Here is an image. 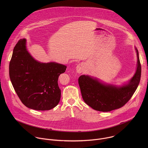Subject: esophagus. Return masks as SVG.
<instances>
[{
	"instance_id": "esophagus-1",
	"label": "esophagus",
	"mask_w": 148,
	"mask_h": 148,
	"mask_svg": "<svg viewBox=\"0 0 148 148\" xmlns=\"http://www.w3.org/2000/svg\"><path fill=\"white\" fill-rule=\"evenodd\" d=\"M76 70L78 73H82L84 70V65L83 64H79L76 66Z\"/></svg>"
}]
</instances>
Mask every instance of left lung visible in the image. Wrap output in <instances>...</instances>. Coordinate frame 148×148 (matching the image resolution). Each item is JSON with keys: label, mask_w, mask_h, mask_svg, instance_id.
<instances>
[{"label": "left lung", "mask_w": 148, "mask_h": 148, "mask_svg": "<svg viewBox=\"0 0 148 148\" xmlns=\"http://www.w3.org/2000/svg\"><path fill=\"white\" fill-rule=\"evenodd\" d=\"M137 56L136 72L128 84L117 87L104 84L97 79L88 75H82L79 78L82 97L88 106L96 110L109 112L124 106L131 99L139 84L141 65L138 51L136 48Z\"/></svg>", "instance_id": "obj_1"}]
</instances>
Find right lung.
<instances>
[{
  "label": "right lung",
  "instance_id": "right-lung-1",
  "mask_svg": "<svg viewBox=\"0 0 148 148\" xmlns=\"http://www.w3.org/2000/svg\"><path fill=\"white\" fill-rule=\"evenodd\" d=\"M25 44V39H21L14 48L9 65L11 82L25 106L37 110H50L60 101L58 78L66 66L35 60L28 52Z\"/></svg>",
  "mask_w": 148,
  "mask_h": 148
}]
</instances>
